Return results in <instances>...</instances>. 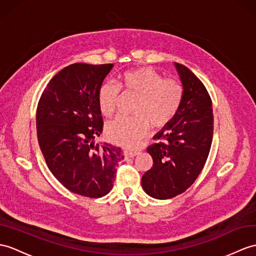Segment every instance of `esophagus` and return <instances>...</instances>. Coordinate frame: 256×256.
<instances>
[{
  "instance_id": "obj_1",
  "label": "esophagus",
  "mask_w": 256,
  "mask_h": 256,
  "mask_svg": "<svg viewBox=\"0 0 256 256\" xmlns=\"http://www.w3.org/2000/svg\"><path fill=\"white\" fill-rule=\"evenodd\" d=\"M138 152H130V150H126V152H124V154H123V155H124V157H126V158H132V157H135L136 155H138Z\"/></svg>"
}]
</instances>
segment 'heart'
I'll list each match as a JSON object with an SVG mask.
<instances>
[{
  "mask_svg": "<svg viewBox=\"0 0 256 256\" xmlns=\"http://www.w3.org/2000/svg\"><path fill=\"white\" fill-rule=\"evenodd\" d=\"M126 94L138 97L132 118H116L106 124L108 138L123 147L132 148L147 135L150 126L162 128L174 120L183 99V88L179 82L164 78L152 68L128 70L120 77ZM121 98L120 88L112 82H104L98 90V104L101 114L112 116Z\"/></svg>",
  "mask_w": 256,
  "mask_h": 256,
  "instance_id": "heart-1",
  "label": "heart"
}]
</instances>
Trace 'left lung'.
<instances>
[{"label":"left lung","mask_w":256,"mask_h":256,"mask_svg":"<svg viewBox=\"0 0 256 256\" xmlns=\"http://www.w3.org/2000/svg\"><path fill=\"white\" fill-rule=\"evenodd\" d=\"M183 87L176 116L154 136L147 148L154 164L142 176V190L154 198L168 200L183 193L200 174L210 150L214 116L204 84L186 66L174 63Z\"/></svg>","instance_id":"1"}]
</instances>
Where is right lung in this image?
<instances>
[{"label": "right lung", "mask_w": 256, "mask_h": 256, "mask_svg": "<svg viewBox=\"0 0 256 256\" xmlns=\"http://www.w3.org/2000/svg\"><path fill=\"white\" fill-rule=\"evenodd\" d=\"M114 64L75 63L61 70L41 94L36 114L40 150L48 168L68 191L97 198L108 194L120 147L94 144L102 132L98 90Z\"/></svg>", "instance_id": "right-lung-1"}]
</instances>
